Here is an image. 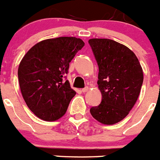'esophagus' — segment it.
I'll use <instances>...</instances> for the list:
<instances>
[{"label": "esophagus", "mask_w": 160, "mask_h": 160, "mask_svg": "<svg viewBox=\"0 0 160 160\" xmlns=\"http://www.w3.org/2000/svg\"><path fill=\"white\" fill-rule=\"evenodd\" d=\"M88 90H89V87H84V88L82 89V91L83 93L87 92V91H88Z\"/></svg>", "instance_id": "esophagus-1"}]
</instances>
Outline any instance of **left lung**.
Wrapping results in <instances>:
<instances>
[{"label":"left lung","instance_id":"1","mask_svg":"<svg viewBox=\"0 0 160 160\" xmlns=\"http://www.w3.org/2000/svg\"><path fill=\"white\" fill-rule=\"evenodd\" d=\"M98 66V85L102 102L90 108V114L107 125L123 119L136 102L143 73L140 63L129 48L105 38L89 40Z\"/></svg>","mask_w":160,"mask_h":160}]
</instances>
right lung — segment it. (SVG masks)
Masks as SVG:
<instances>
[{
	"instance_id": "1",
	"label": "right lung",
	"mask_w": 160,
	"mask_h": 160,
	"mask_svg": "<svg viewBox=\"0 0 160 160\" xmlns=\"http://www.w3.org/2000/svg\"><path fill=\"white\" fill-rule=\"evenodd\" d=\"M85 43L74 37H60L37 43L18 67L22 96L31 111L45 121L62 117L76 92L65 74Z\"/></svg>"
}]
</instances>
